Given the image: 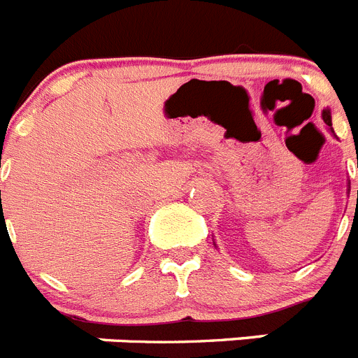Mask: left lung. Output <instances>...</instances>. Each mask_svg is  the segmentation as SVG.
<instances>
[{
    "mask_svg": "<svg viewBox=\"0 0 358 358\" xmlns=\"http://www.w3.org/2000/svg\"><path fill=\"white\" fill-rule=\"evenodd\" d=\"M322 120H324V123H327L328 127L331 129V116H330V110H328V109L322 110ZM331 131H334V129H331ZM357 163H358V161H357ZM357 202H358V192H357Z\"/></svg>",
    "mask_w": 358,
    "mask_h": 358,
    "instance_id": "1",
    "label": "left lung"
}]
</instances>
